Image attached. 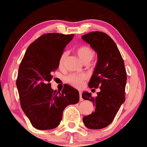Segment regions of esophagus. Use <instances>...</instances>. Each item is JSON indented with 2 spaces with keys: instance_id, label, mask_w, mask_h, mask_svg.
Masks as SVG:
<instances>
[{
  "instance_id": "obj_1",
  "label": "esophagus",
  "mask_w": 147,
  "mask_h": 147,
  "mask_svg": "<svg viewBox=\"0 0 147 147\" xmlns=\"http://www.w3.org/2000/svg\"><path fill=\"white\" fill-rule=\"evenodd\" d=\"M79 96H80V100L82 101V100H83V98H82V93L80 92H79Z\"/></svg>"
}]
</instances>
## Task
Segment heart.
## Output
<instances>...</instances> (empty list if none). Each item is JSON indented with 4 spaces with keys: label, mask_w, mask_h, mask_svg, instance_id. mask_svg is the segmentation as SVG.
I'll use <instances>...</instances> for the list:
<instances>
[{
    "label": "heart",
    "mask_w": 147,
    "mask_h": 147,
    "mask_svg": "<svg viewBox=\"0 0 147 147\" xmlns=\"http://www.w3.org/2000/svg\"><path fill=\"white\" fill-rule=\"evenodd\" d=\"M78 55L80 60L85 64L92 61L94 56V53L93 50L88 46H81L78 50ZM67 58V53H63L59 59V67H62L64 62ZM86 79V75L85 74H71L67 77V81L71 85L75 87H80L83 84L84 80Z\"/></svg>",
    "instance_id": "1"
}]
</instances>
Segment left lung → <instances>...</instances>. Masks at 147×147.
Segmentation results:
<instances>
[{"label": "left lung", "mask_w": 147, "mask_h": 147, "mask_svg": "<svg viewBox=\"0 0 147 147\" xmlns=\"http://www.w3.org/2000/svg\"><path fill=\"white\" fill-rule=\"evenodd\" d=\"M81 38L97 53V63L88 86L100 89L95 97L87 92L82 94L83 99L92 102L95 107L94 111L84 116L83 121L88 129H102L113 121L125 101V64L116 43L105 33L93 31Z\"/></svg>", "instance_id": "obj_1"}]
</instances>
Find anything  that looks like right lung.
<instances>
[{"instance_id":"right-lung-1","label":"right lung","mask_w":147,"mask_h":147,"mask_svg":"<svg viewBox=\"0 0 147 147\" xmlns=\"http://www.w3.org/2000/svg\"><path fill=\"white\" fill-rule=\"evenodd\" d=\"M74 34H43L28 47L20 63L16 81L22 111L38 129L57 127L63 111L78 102L77 89L64 85L61 92L53 90L52 72L59 68V59Z\"/></svg>"}]
</instances>
